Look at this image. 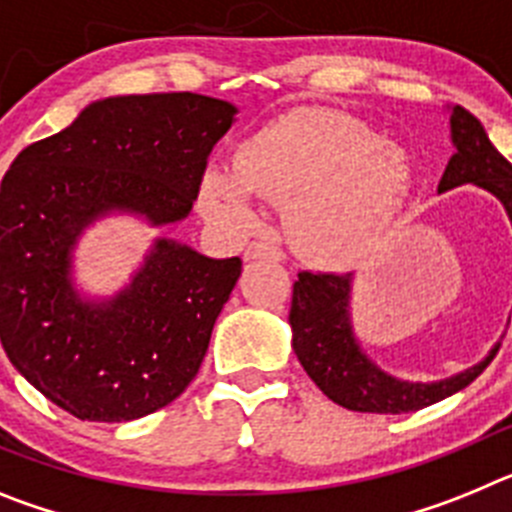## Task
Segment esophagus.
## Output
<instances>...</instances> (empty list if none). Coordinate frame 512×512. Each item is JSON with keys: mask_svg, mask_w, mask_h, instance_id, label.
Instances as JSON below:
<instances>
[{"mask_svg": "<svg viewBox=\"0 0 512 512\" xmlns=\"http://www.w3.org/2000/svg\"><path fill=\"white\" fill-rule=\"evenodd\" d=\"M246 259H282V251H279L274 243H266V241H253L248 243L246 248Z\"/></svg>", "mask_w": 512, "mask_h": 512, "instance_id": "1", "label": "esophagus"}]
</instances>
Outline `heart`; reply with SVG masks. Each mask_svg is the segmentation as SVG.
Returning <instances> with one entry per match:
<instances>
[{
  "label": "heart",
  "mask_w": 512,
  "mask_h": 512,
  "mask_svg": "<svg viewBox=\"0 0 512 512\" xmlns=\"http://www.w3.org/2000/svg\"><path fill=\"white\" fill-rule=\"evenodd\" d=\"M251 194L282 202L300 256L346 266L395 228L413 194V166L351 115L297 107L243 140L233 169L207 171L202 207L215 220L246 223Z\"/></svg>",
  "instance_id": "obj_1"
}]
</instances>
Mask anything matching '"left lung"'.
<instances>
[{"label": "left lung", "mask_w": 512, "mask_h": 512, "mask_svg": "<svg viewBox=\"0 0 512 512\" xmlns=\"http://www.w3.org/2000/svg\"><path fill=\"white\" fill-rule=\"evenodd\" d=\"M451 135H454L456 153L443 171L438 192L469 182L479 184L503 202L512 220V164L508 158L492 146L482 122L461 104H456L451 112ZM348 287H351V274L343 277V274L300 271L292 287V307H289L292 346L297 359L305 366L312 382L323 390V395L338 402L341 408L356 413L392 415L423 410L472 384L485 372L500 348L497 343L485 361L443 382H400L390 374L379 372L356 346L348 323Z\"/></svg>", "instance_id": "1"}]
</instances>
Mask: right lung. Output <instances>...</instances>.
<instances>
[{
	"instance_id": "right-lung-1",
	"label": "right lung",
	"mask_w": 512,
	"mask_h": 512,
	"mask_svg": "<svg viewBox=\"0 0 512 512\" xmlns=\"http://www.w3.org/2000/svg\"><path fill=\"white\" fill-rule=\"evenodd\" d=\"M235 107L192 92L89 104L27 146L0 187V341L17 372L79 420L120 423L189 387L241 259L158 241L130 289L104 307L69 284V248L99 212L182 220Z\"/></svg>"
}]
</instances>
